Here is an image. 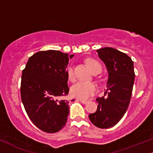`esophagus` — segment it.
I'll list each match as a JSON object with an SVG mask.
<instances>
[{"mask_svg": "<svg viewBox=\"0 0 153 153\" xmlns=\"http://www.w3.org/2000/svg\"><path fill=\"white\" fill-rule=\"evenodd\" d=\"M77 101H80V102L83 103V104H86V103H88V101H85V100H82V99H77Z\"/></svg>", "mask_w": 153, "mask_h": 153, "instance_id": "1", "label": "esophagus"}]
</instances>
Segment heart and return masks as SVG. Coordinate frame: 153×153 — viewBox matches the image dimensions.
<instances>
[{
    "mask_svg": "<svg viewBox=\"0 0 153 153\" xmlns=\"http://www.w3.org/2000/svg\"><path fill=\"white\" fill-rule=\"evenodd\" d=\"M87 65L93 73L96 71H101V69H102L101 64L95 59H88ZM67 74L69 80L74 81L75 75L72 67H68ZM97 87L94 83L79 82L71 86V94L73 97L82 100H85L89 99L90 97H92L97 92Z\"/></svg>",
    "mask_w": 153,
    "mask_h": 153,
    "instance_id": "heart-1",
    "label": "heart"
}]
</instances>
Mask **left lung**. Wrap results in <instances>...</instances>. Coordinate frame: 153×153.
<instances>
[{
    "label": "left lung",
    "instance_id": "8db88e82",
    "mask_svg": "<svg viewBox=\"0 0 153 153\" xmlns=\"http://www.w3.org/2000/svg\"><path fill=\"white\" fill-rule=\"evenodd\" d=\"M108 71L105 97H98L99 105L88 118L100 128H109L116 125L128 107L135 79L133 62L126 53L112 48L97 50Z\"/></svg>",
    "mask_w": 153,
    "mask_h": 153
}]
</instances>
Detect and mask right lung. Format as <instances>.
Listing matches in <instances>:
<instances>
[{
  "label": "right lung",
  "mask_w": 153,
  "mask_h": 153,
  "mask_svg": "<svg viewBox=\"0 0 153 153\" xmlns=\"http://www.w3.org/2000/svg\"><path fill=\"white\" fill-rule=\"evenodd\" d=\"M73 56L57 50L40 51L29 58L22 70V104L34 125L45 133H56L67 123L69 101L64 97L69 94L67 67Z\"/></svg>",
  "instance_id": "obj_1"
}]
</instances>
